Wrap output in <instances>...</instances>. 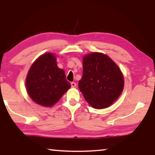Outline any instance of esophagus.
<instances>
[{
    "label": "esophagus",
    "instance_id": "34e87169",
    "mask_svg": "<svg viewBox=\"0 0 155 155\" xmlns=\"http://www.w3.org/2000/svg\"><path fill=\"white\" fill-rule=\"evenodd\" d=\"M76 86H77V84H76L75 82H71V87H76Z\"/></svg>",
    "mask_w": 155,
    "mask_h": 155
}]
</instances>
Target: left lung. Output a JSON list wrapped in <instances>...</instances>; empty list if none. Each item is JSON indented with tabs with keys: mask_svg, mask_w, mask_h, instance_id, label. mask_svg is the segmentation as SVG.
Instances as JSON below:
<instances>
[{
	"mask_svg": "<svg viewBox=\"0 0 155 155\" xmlns=\"http://www.w3.org/2000/svg\"><path fill=\"white\" fill-rule=\"evenodd\" d=\"M79 89L86 101L97 109L111 106L121 94L124 75L107 55L94 52L83 58L82 77Z\"/></svg>",
	"mask_w": 155,
	"mask_h": 155,
	"instance_id": "1",
	"label": "left lung"
}]
</instances>
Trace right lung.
<instances>
[{
    "instance_id": "add662e5",
    "label": "right lung",
    "mask_w": 155,
    "mask_h": 155,
    "mask_svg": "<svg viewBox=\"0 0 155 155\" xmlns=\"http://www.w3.org/2000/svg\"><path fill=\"white\" fill-rule=\"evenodd\" d=\"M56 57L46 53L36 60L27 74V91L31 99L43 107H52L71 87L63 70L57 66Z\"/></svg>"
}]
</instances>
